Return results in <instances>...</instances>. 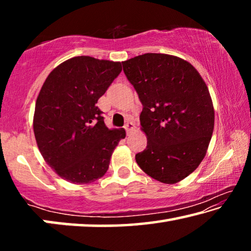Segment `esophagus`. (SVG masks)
Here are the masks:
<instances>
[{
    "mask_svg": "<svg viewBox=\"0 0 251 251\" xmlns=\"http://www.w3.org/2000/svg\"><path fill=\"white\" fill-rule=\"evenodd\" d=\"M135 128V125L133 122H127L126 125H125V129L127 131V134L130 133V130H133Z\"/></svg>",
    "mask_w": 251,
    "mask_h": 251,
    "instance_id": "esophagus-1",
    "label": "esophagus"
}]
</instances>
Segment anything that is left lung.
<instances>
[{"label": "left lung", "instance_id": "8db88e82", "mask_svg": "<svg viewBox=\"0 0 251 251\" xmlns=\"http://www.w3.org/2000/svg\"><path fill=\"white\" fill-rule=\"evenodd\" d=\"M143 104L139 116L146 150L138 166L164 184L190 175L205 157L215 124L208 87L198 71L180 57L146 53L122 62Z\"/></svg>", "mask_w": 251, "mask_h": 251}]
</instances>
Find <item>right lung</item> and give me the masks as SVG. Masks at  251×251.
Here are the masks:
<instances>
[{"label": "right lung", "instance_id": "right-lung-1", "mask_svg": "<svg viewBox=\"0 0 251 251\" xmlns=\"http://www.w3.org/2000/svg\"><path fill=\"white\" fill-rule=\"evenodd\" d=\"M122 72L121 62L72 57L55 67L35 104L33 129L49 166L72 184H88L107 172L124 128L109 129L97 100Z\"/></svg>", "mask_w": 251, "mask_h": 251}]
</instances>
